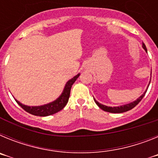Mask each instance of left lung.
<instances>
[{"mask_svg": "<svg viewBox=\"0 0 158 158\" xmlns=\"http://www.w3.org/2000/svg\"><path fill=\"white\" fill-rule=\"evenodd\" d=\"M142 47L144 48L145 51L147 52V49H146V45H145L144 43H142ZM149 85H150V84H149ZM148 89V88H147ZM146 91L147 90H146V92H145L142 95V96L139 97V99H137L135 101L132 102V103H130V104H125V105H122L120 106V107H107V106H105V105H103V104H100V103H98V102L96 101V100L94 99V101L95 103H96L97 105H98V107H100V108H101L102 110H104V111H107V112H111V113H123V112H126V111H130L131 109H132V108H134V107H135V106L137 105V104H139V102L141 101V100H142V98L144 97L145 94H146Z\"/></svg>", "mask_w": 158, "mask_h": 158, "instance_id": "8db88e82", "label": "left lung"}]
</instances>
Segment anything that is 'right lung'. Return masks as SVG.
Masks as SVG:
<instances>
[{
    "mask_svg": "<svg viewBox=\"0 0 158 158\" xmlns=\"http://www.w3.org/2000/svg\"><path fill=\"white\" fill-rule=\"evenodd\" d=\"M79 76H80V73H78L77 76H75L74 77L72 78L71 80H69V81L67 82L62 95L56 100L51 102L50 104L42 106L30 107V106H26L24 104H22L21 103H19V101H17L16 100V103L24 111L30 113L31 115H38V116H47V115L55 114V113L58 112V111H60L62 109H63V107L66 105V104L68 103V100H69V95H70V90L71 88H72L73 84L76 81V80L77 79Z\"/></svg>",
    "mask_w": 158,
    "mask_h": 158,
    "instance_id": "obj_1",
    "label": "right lung"
}]
</instances>
